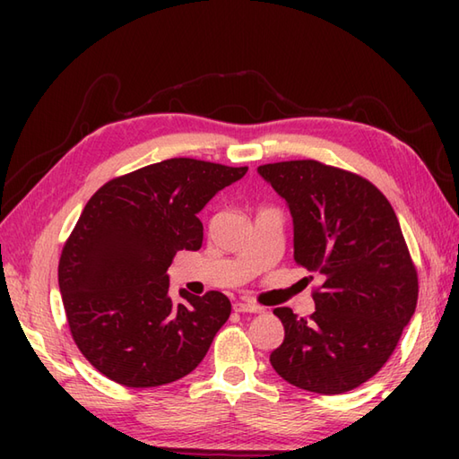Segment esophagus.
<instances>
[{
	"instance_id": "obj_1",
	"label": "esophagus",
	"mask_w": 459,
	"mask_h": 459,
	"mask_svg": "<svg viewBox=\"0 0 459 459\" xmlns=\"http://www.w3.org/2000/svg\"><path fill=\"white\" fill-rule=\"evenodd\" d=\"M232 307H235V311H240V314H262V311H264V307L262 306L255 304V301H247V299L237 301Z\"/></svg>"
}]
</instances>
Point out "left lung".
<instances>
[{"instance_id": "left-lung-1", "label": "left lung", "mask_w": 459, "mask_h": 459, "mask_svg": "<svg viewBox=\"0 0 459 459\" xmlns=\"http://www.w3.org/2000/svg\"><path fill=\"white\" fill-rule=\"evenodd\" d=\"M294 219V260L324 276L309 319L276 307L270 363L317 394L353 391L393 355L414 316L418 276L391 203L373 183L316 160L260 165Z\"/></svg>"}]
</instances>
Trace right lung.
Listing matches in <instances>:
<instances>
[{"instance_id":"obj_1","label":"right lung","mask_w":459,"mask_h":459,"mask_svg":"<svg viewBox=\"0 0 459 459\" xmlns=\"http://www.w3.org/2000/svg\"><path fill=\"white\" fill-rule=\"evenodd\" d=\"M248 168L173 158L96 191L65 242L58 288L76 347L124 386L173 383L197 367L230 316L221 291L169 298L178 250H199V211Z\"/></svg>"}]
</instances>
